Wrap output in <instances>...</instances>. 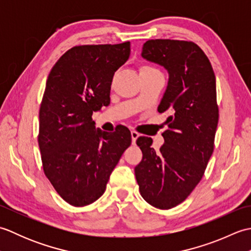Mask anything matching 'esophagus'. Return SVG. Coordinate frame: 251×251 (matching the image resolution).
Segmentation results:
<instances>
[{"label": "esophagus", "instance_id": "obj_1", "mask_svg": "<svg viewBox=\"0 0 251 251\" xmlns=\"http://www.w3.org/2000/svg\"><path fill=\"white\" fill-rule=\"evenodd\" d=\"M138 137H139V134H138L137 131H131V140H132V143H136V140L138 139Z\"/></svg>", "mask_w": 251, "mask_h": 251}]
</instances>
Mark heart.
<instances>
[{
    "label": "heart",
    "instance_id": "b5f03b06",
    "mask_svg": "<svg viewBox=\"0 0 251 251\" xmlns=\"http://www.w3.org/2000/svg\"><path fill=\"white\" fill-rule=\"evenodd\" d=\"M140 73H147V74H152V73H161L157 69L153 68L151 66H142L139 70Z\"/></svg>",
    "mask_w": 251,
    "mask_h": 251
}]
</instances>
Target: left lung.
<instances>
[{"label": "left lung", "instance_id": "obj_1", "mask_svg": "<svg viewBox=\"0 0 251 251\" xmlns=\"http://www.w3.org/2000/svg\"><path fill=\"white\" fill-rule=\"evenodd\" d=\"M143 59L164 67L168 83L157 111L168 112L164 145L139 137L141 162L135 167L140 194L149 204L170 209L182 202L205 173L214 152L219 120L216 76L207 56L193 42L149 40Z\"/></svg>", "mask_w": 251, "mask_h": 251}]
</instances>
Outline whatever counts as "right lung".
Here are the masks:
<instances>
[{"label": "right lung", "instance_id": "add662e5", "mask_svg": "<svg viewBox=\"0 0 251 251\" xmlns=\"http://www.w3.org/2000/svg\"><path fill=\"white\" fill-rule=\"evenodd\" d=\"M130 43L75 46L58 60L40 108L43 169L69 204H92L104 193L111 173L131 143L128 128L96 129L94 112L110 103L112 78L128 60Z\"/></svg>", "mask_w": 251, "mask_h": 251}]
</instances>
